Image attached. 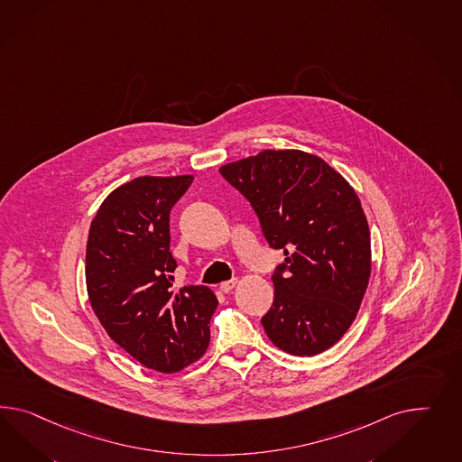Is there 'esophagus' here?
I'll use <instances>...</instances> for the list:
<instances>
[{
  "label": "esophagus",
  "instance_id": "34e87169",
  "mask_svg": "<svg viewBox=\"0 0 462 462\" xmlns=\"http://www.w3.org/2000/svg\"><path fill=\"white\" fill-rule=\"evenodd\" d=\"M237 286V279H232V281H225V282H222L220 284V291L222 292H225V294H228L234 287Z\"/></svg>",
  "mask_w": 462,
  "mask_h": 462
}]
</instances>
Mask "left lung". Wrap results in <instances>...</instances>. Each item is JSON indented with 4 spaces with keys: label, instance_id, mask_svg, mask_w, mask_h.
Listing matches in <instances>:
<instances>
[{
    "label": "left lung",
    "instance_id": "left-lung-1",
    "mask_svg": "<svg viewBox=\"0 0 462 462\" xmlns=\"http://www.w3.org/2000/svg\"><path fill=\"white\" fill-rule=\"evenodd\" d=\"M249 199L263 237L284 252L261 323L277 348L314 356L348 331L372 271L370 230L348 181L300 150H265L220 168Z\"/></svg>",
    "mask_w": 462,
    "mask_h": 462
}]
</instances>
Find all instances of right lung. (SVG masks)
I'll use <instances>...</instances> for the list:
<instances>
[{"label":"right lung","mask_w":462,"mask_h":462,"mask_svg":"<svg viewBox=\"0 0 462 462\" xmlns=\"http://www.w3.org/2000/svg\"><path fill=\"white\" fill-rule=\"evenodd\" d=\"M191 181V175L134 178L102 201L88 230L92 310L111 339L162 374L201 358L218 304L207 286L173 289L170 212Z\"/></svg>","instance_id":"obj_1"}]
</instances>
